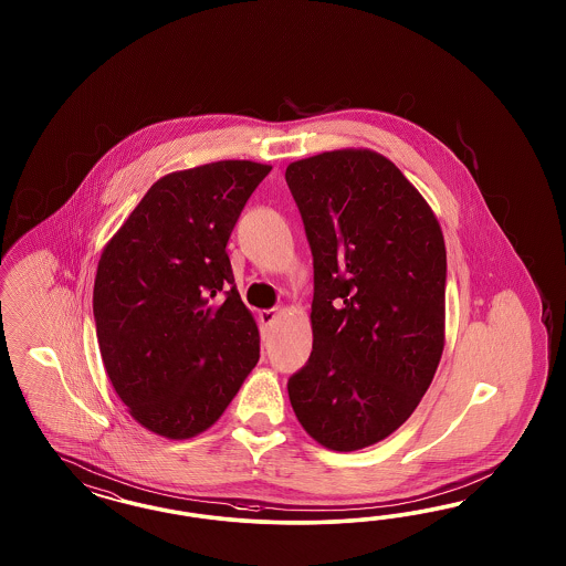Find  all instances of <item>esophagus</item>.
Segmentation results:
<instances>
[{
  "label": "esophagus",
  "mask_w": 566,
  "mask_h": 566,
  "mask_svg": "<svg viewBox=\"0 0 566 566\" xmlns=\"http://www.w3.org/2000/svg\"><path fill=\"white\" fill-rule=\"evenodd\" d=\"M275 317H277V308H263V311H259V322H261L263 326H272L275 322Z\"/></svg>",
  "instance_id": "1"
}]
</instances>
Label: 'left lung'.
Segmentation results:
<instances>
[{
	"mask_svg": "<svg viewBox=\"0 0 566 566\" xmlns=\"http://www.w3.org/2000/svg\"><path fill=\"white\" fill-rule=\"evenodd\" d=\"M286 182L313 253V350L289 396L315 442L353 452L411 417L442 359L444 234L371 149L292 161Z\"/></svg>",
	"mask_w": 566,
	"mask_h": 566,
	"instance_id": "obj_1",
	"label": "left lung"
}]
</instances>
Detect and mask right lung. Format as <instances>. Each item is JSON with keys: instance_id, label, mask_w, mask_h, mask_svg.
Listing matches in <instances>:
<instances>
[{"instance_id": "1", "label": "right lung", "mask_w": 566, "mask_h": 566, "mask_svg": "<svg viewBox=\"0 0 566 566\" xmlns=\"http://www.w3.org/2000/svg\"><path fill=\"white\" fill-rule=\"evenodd\" d=\"M272 166L226 159L159 178L103 249L93 315L107 377L168 440L211 428L259 360L226 244Z\"/></svg>"}]
</instances>
